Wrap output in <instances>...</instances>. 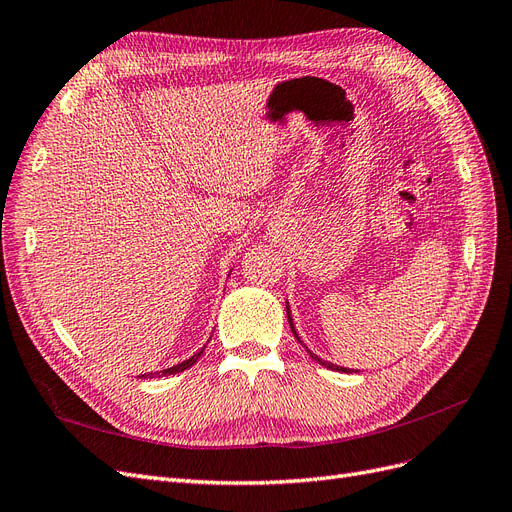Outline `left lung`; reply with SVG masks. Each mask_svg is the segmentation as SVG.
<instances>
[{
    "mask_svg": "<svg viewBox=\"0 0 512 512\" xmlns=\"http://www.w3.org/2000/svg\"><path fill=\"white\" fill-rule=\"evenodd\" d=\"M286 316H288V322H290V331L294 333V337H297V342L309 352V356H312V359L316 361V363H320V365H324L327 369H333V371H342V374H352V371H356V369H348V367H342V365H335V363H329V361H324V359H320L318 354H314L312 350H309L305 344H303V339L299 337V333H297V329H294V320H292V314H290V307H288V301H286Z\"/></svg>",
    "mask_w": 512,
    "mask_h": 512,
    "instance_id": "8db88e82",
    "label": "left lung"
}]
</instances>
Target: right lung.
<instances>
[{"label": "right lung", "instance_id": "right-lung-1", "mask_svg": "<svg viewBox=\"0 0 512 512\" xmlns=\"http://www.w3.org/2000/svg\"><path fill=\"white\" fill-rule=\"evenodd\" d=\"M230 275V273H228ZM205 352V346L200 348L196 354H192L190 359H185V361H181V363H177V365H173V367H168V369H162V371H151V374H143V378H160V376H173V374H181L183 369H190L198 359H200V354Z\"/></svg>", "mask_w": 512, "mask_h": 512}]
</instances>
